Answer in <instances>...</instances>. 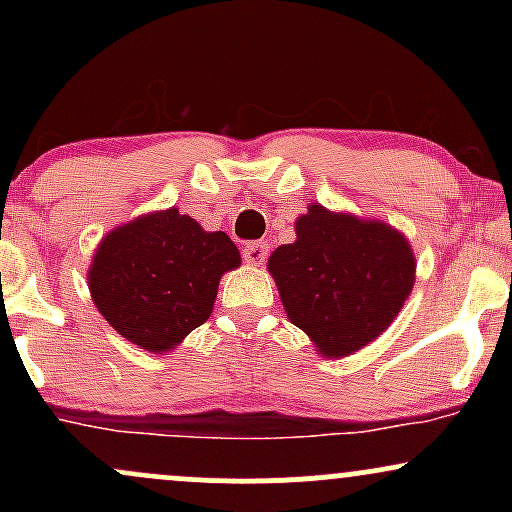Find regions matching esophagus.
Segmentation results:
<instances>
[{"label": "esophagus", "instance_id": "esophagus-1", "mask_svg": "<svg viewBox=\"0 0 512 512\" xmlns=\"http://www.w3.org/2000/svg\"><path fill=\"white\" fill-rule=\"evenodd\" d=\"M243 257L248 264H262L267 260V243H260V240H255V243H248L243 248Z\"/></svg>", "mask_w": 512, "mask_h": 512}]
</instances>
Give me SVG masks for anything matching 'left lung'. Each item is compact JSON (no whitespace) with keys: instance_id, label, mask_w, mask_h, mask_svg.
<instances>
[{"instance_id":"8db88e82","label":"left lung","mask_w":512,"mask_h":512,"mask_svg":"<svg viewBox=\"0 0 512 512\" xmlns=\"http://www.w3.org/2000/svg\"><path fill=\"white\" fill-rule=\"evenodd\" d=\"M296 243L269 257L291 322L325 356H349L390 327L414 286V255L395 228L310 204Z\"/></svg>"}]
</instances>
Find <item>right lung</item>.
Listing matches in <instances>:
<instances>
[{"mask_svg": "<svg viewBox=\"0 0 512 512\" xmlns=\"http://www.w3.org/2000/svg\"><path fill=\"white\" fill-rule=\"evenodd\" d=\"M238 264L240 252L226 233H207L195 219L168 209L108 233L88 286L122 337L158 354L207 322L221 274Z\"/></svg>", "mask_w": 512, "mask_h": 512, "instance_id": "1", "label": "right lung"}]
</instances>
